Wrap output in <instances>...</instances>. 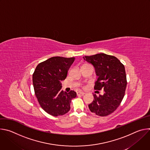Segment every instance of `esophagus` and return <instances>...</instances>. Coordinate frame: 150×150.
Listing matches in <instances>:
<instances>
[{
    "mask_svg": "<svg viewBox=\"0 0 150 150\" xmlns=\"http://www.w3.org/2000/svg\"><path fill=\"white\" fill-rule=\"evenodd\" d=\"M84 93H83V92H81V91H78V92H77L76 93V94H77V96H80V95H81V96H83V95H84Z\"/></svg>",
    "mask_w": 150,
    "mask_h": 150,
    "instance_id": "esophagus-1",
    "label": "esophagus"
}]
</instances>
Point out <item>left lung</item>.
Wrapping results in <instances>:
<instances>
[{
  "label": "left lung",
  "instance_id": "8db88e82",
  "mask_svg": "<svg viewBox=\"0 0 150 150\" xmlns=\"http://www.w3.org/2000/svg\"><path fill=\"white\" fill-rule=\"evenodd\" d=\"M83 58L95 68L98 79L94 89L104 91L103 96L93 94L94 100L88 108L97 116H108L117 109L124 97L127 85L125 67L115 56L104 53Z\"/></svg>",
  "mask_w": 150,
  "mask_h": 150
}]
</instances>
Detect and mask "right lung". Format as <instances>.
<instances>
[{
    "mask_svg": "<svg viewBox=\"0 0 150 150\" xmlns=\"http://www.w3.org/2000/svg\"><path fill=\"white\" fill-rule=\"evenodd\" d=\"M75 57L55 56L40 63L33 75L35 95L41 108L48 114L58 116L68 113L72 99L76 93L62 90V81L67 76Z\"/></svg>",
    "mask_w": 150,
    "mask_h": 150,
    "instance_id": "obj_1",
    "label": "right lung"
}]
</instances>
